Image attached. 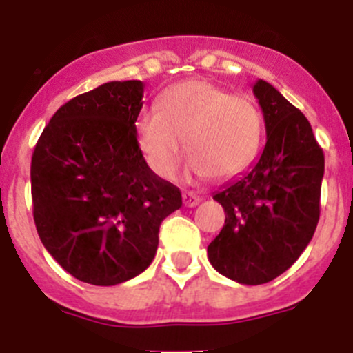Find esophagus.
<instances>
[{
  "instance_id": "34e87169",
  "label": "esophagus",
  "mask_w": 353,
  "mask_h": 353,
  "mask_svg": "<svg viewBox=\"0 0 353 353\" xmlns=\"http://www.w3.org/2000/svg\"><path fill=\"white\" fill-rule=\"evenodd\" d=\"M183 201H184V206H190V208H193V206L199 205L201 198H199L198 194L191 193V191H184V193H183Z\"/></svg>"
}]
</instances>
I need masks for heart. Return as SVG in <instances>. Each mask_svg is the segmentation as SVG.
<instances>
[{
  "label": "heart",
  "instance_id": "heart-1",
  "mask_svg": "<svg viewBox=\"0 0 353 353\" xmlns=\"http://www.w3.org/2000/svg\"><path fill=\"white\" fill-rule=\"evenodd\" d=\"M134 130L148 167L162 179L176 176L184 143L191 172L232 179L258 155L263 116L249 97L206 80H190L163 92L159 109L141 110Z\"/></svg>",
  "mask_w": 353,
  "mask_h": 353
}]
</instances>
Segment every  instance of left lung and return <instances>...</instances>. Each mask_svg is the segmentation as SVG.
<instances>
[{
    "label": "left lung",
    "mask_w": 353,
    "mask_h": 353,
    "mask_svg": "<svg viewBox=\"0 0 353 353\" xmlns=\"http://www.w3.org/2000/svg\"><path fill=\"white\" fill-rule=\"evenodd\" d=\"M263 110L266 145L258 162L216 191L225 225L208 245L213 268L243 285L287 272L314 236L325 155L304 114L273 85L252 87Z\"/></svg>",
    "instance_id": "obj_1"
}]
</instances>
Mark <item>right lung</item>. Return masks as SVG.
Segmentation results:
<instances>
[{
  "label": "right lung",
  "instance_id": "right-lung-1",
  "mask_svg": "<svg viewBox=\"0 0 353 353\" xmlns=\"http://www.w3.org/2000/svg\"><path fill=\"white\" fill-rule=\"evenodd\" d=\"M140 80L108 81L56 110L32 155L37 234L74 279L117 285L150 266L179 188L145 162L134 123Z\"/></svg>",
  "mask_w": 353,
  "mask_h": 353
}]
</instances>
